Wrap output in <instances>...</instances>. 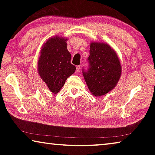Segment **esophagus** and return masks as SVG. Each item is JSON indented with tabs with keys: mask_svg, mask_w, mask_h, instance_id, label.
<instances>
[{
	"mask_svg": "<svg viewBox=\"0 0 155 155\" xmlns=\"http://www.w3.org/2000/svg\"><path fill=\"white\" fill-rule=\"evenodd\" d=\"M80 69H81V66L80 65H78V66H77V72H78L80 71Z\"/></svg>",
	"mask_w": 155,
	"mask_h": 155,
	"instance_id": "esophagus-1",
	"label": "esophagus"
}]
</instances>
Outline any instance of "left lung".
<instances>
[{
    "label": "left lung",
    "instance_id": "obj_1",
    "mask_svg": "<svg viewBox=\"0 0 155 155\" xmlns=\"http://www.w3.org/2000/svg\"><path fill=\"white\" fill-rule=\"evenodd\" d=\"M88 69L83 77L91 94L101 96L112 90L121 76L122 66L116 52L105 43L91 42Z\"/></svg>",
    "mask_w": 155,
    "mask_h": 155
}]
</instances>
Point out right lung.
Instances as JSON below:
<instances>
[{"mask_svg":"<svg viewBox=\"0 0 155 155\" xmlns=\"http://www.w3.org/2000/svg\"><path fill=\"white\" fill-rule=\"evenodd\" d=\"M67 39L59 36L51 38L41 47L38 70L51 92L58 93L67 78L75 72L71 54L67 49Z\"/></svg>","mask_w":155,"mask_h":155,"instance_id":"right-lung-1","label":"right lung"}]
</instances>
